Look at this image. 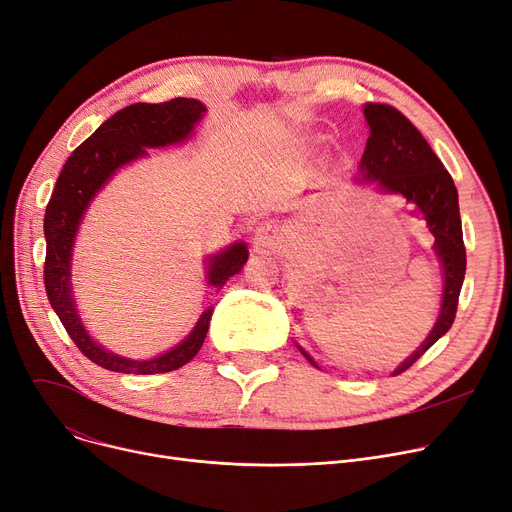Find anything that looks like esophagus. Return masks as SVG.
I'll return each instance as SVG.
<instances>
[{"mask_svg":"<svg viewBox=\"0 0 512 512\" xmlns=\"http://www.w3.org/2000/svg\"><path fill=\"white\" fill-rule=\"evenodd\" d=\"M253 247L257 253H276L282 247V236L274 224H261L255 230Z\"/></svg>","mask_w":512,"mask_h":512,"instance_id":"34e87169","label":"esophagus"}]
</instances>
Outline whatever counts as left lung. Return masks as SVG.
<instances>
[{
	"instance_id": "1",
	"label": "left lung",
	"mask_w": 512,
	"mask_h": 512,
	"mask_svg": "<svg viewBox=\"0 0 512 512\" xmlns=\"http://www.w3.org/2000/svg\"><path fill=\"white\" fill-rule=\"evenodd\" d=\"M363 114L369 126V139L359 164V180L375 184L380 193L407 201L415 215L427 224L434 236V253L440 259L444 290L440 315L432 332L417 351L402 361L392 375L407 371L432 344L452 326L456 305L467 270L463 226L459 213V193L442 161L427 145L423 134L392 105L365 103ZM305 359L317 367L313 357L297 344Z\"/></svg>"
}]
</instances>
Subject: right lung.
Returning a JSON list of instances; mask_svg holds the SVG:
<instances>
[{"instance_id":"obj_1","label":"right lung","mask_w":512,"mask_h":512,"mask_svg":"<svg viewBox=\"0 0 512 512\" xmlns=\"http://www.w3.org/2000/svg\"><path fill=\"white\" fill-rule=\"evenodd\" d=\"M207 107L188 97H176L164 103H132L105 120L91 137L74 149L64 164L45 209L43 232L45 253V290L68 336L78 351L103 369L118 373H166L191 361L205 342L213 307H207L188 336L170 351L153 359H128L101 346L80 319L72 292V247L85 213L101 188L124 166L147 157V149L180 145L193 137ZM249 251L245 242H232L222 253L205 257V282L213 290L242 270Z\"/></svg>"}]
</instances>
